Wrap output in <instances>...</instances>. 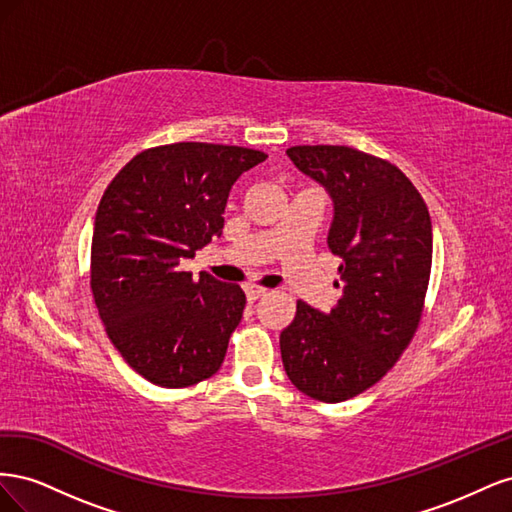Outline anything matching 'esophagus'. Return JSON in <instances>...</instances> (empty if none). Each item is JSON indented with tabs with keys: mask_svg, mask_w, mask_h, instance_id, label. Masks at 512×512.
Here are the masks:
<instances>
[{
	"mask_svg": "<svg viewBox=\"0 0 512 512\" xmlns=\"http://www.w3.org/2000/svg\"><path fill=\"white\" fill-rule=\"evenodd\" d=\"M267 288H260V286H250L245 290V294H247V299L250 301H258V299H262V297H267Z\"/></svg>",
	"mask_w": 512,
	"mask_h": 512,
	"instance_id": "1",
	"label": "esophagus"
}]
</instances>
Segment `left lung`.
I'll use <instances>...</instances> for the list:
<instances>
[{
  "mask_svg": "<svg viewBox=\"0 0 512 512\" xmlns=\"http://www.w3.org/2000/svg\"><path fill=\"white\" fill-rule=\"evenodd\" d=\"M286 153L333 200L327 243L342 258L344 286L329 314L297 303L280 335L282 361L301 393L339 404L374 386L410 344L429 284L431 220L421 194L391 162L344 145Z\"/></svg>",
  "mask_w": 512,
  "mask_h": 512,
  "instance_id": "left-lung-1",
  "label": "left lung"
}]
</instances>
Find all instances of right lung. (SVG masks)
Returning a JSON list of instances; mask_svg holds the SVG:
<instances>
[{"instance_id": "right-lung-1", "label": "right lung", "mask_w": 512, "mask_h": 512, "mask_svg": "<svg viewBox=\"0 0 512 512\" xmlns=\"http://www.w3.org/2000/svg\"><path fill=\"white\" fill-rule=\"evenodd\" d=\"M265 160L235 145L175 143L138 153L108 183L91 239V290L113 346L145 380L183 389L222 367L245 294L179 265L222 235L230 188Z\"/></svg>"}]
</instances>
